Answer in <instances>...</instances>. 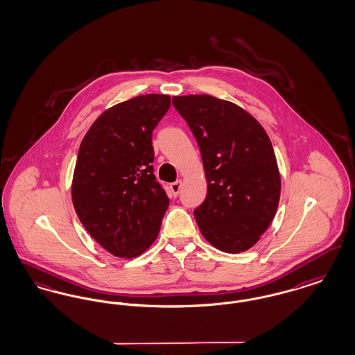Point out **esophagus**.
Listing matches in <instances>:
<instances>
[{"mask_svg":"<svg viewBox=\"0 0 355 355\" xmlns=\"http://www.w3.org/2000/svg\"><path fill=\"white\" fill-rule=\"evenodd\" d=\"M181 187H182V181H181V180H178V181H175V182H173V184L170 185V189H171V191H173L174 196H178Z\"/></svg>","mask_w":355,"mask_h":355,"instance_id":"34e87169","label":"esophagus"}]
</instances>
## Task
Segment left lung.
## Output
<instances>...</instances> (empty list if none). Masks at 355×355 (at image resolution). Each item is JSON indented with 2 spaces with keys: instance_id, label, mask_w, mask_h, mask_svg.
<instances>
[{
  "instance_id": "left-lung-1",
  "label": "left lung",
  "mask_w": 355,
  "mask_h": 355,
  "mask_svg": "<svg viewBox=\"0 0 355 355\" xmlns=\"http://www.w3.org/2000/svg\"><path fill=\"white\" fill-rule=\"evenodd\" d=\"M196 137L207 181L194 217L202 236L225 253L254 246L270 226L281 177L270 138L233 102L207 94L173 97Z\"/></svg>"
}]
</instances>
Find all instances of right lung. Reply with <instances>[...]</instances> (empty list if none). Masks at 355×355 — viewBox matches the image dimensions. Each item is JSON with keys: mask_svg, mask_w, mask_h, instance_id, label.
Wrapping results in <instances>:
<instances>
[{"mask_svg": "<svg viewBox=\"0 0 355 355\" xmlns=\"http://www.w3.org/2000/svg\"><path fill=\"white\" fill-rule=\"evenodd\" d=\"M170 97L145 94L105 110L84 137L71 184L76 213L105 250L121 258L144 253L169 206L154 175L153 130Z\"/></svg>", "mask_w": 355, "mask_h": 355, "instance_id": "add662e5", "label": "right lung"}]
</instances>
